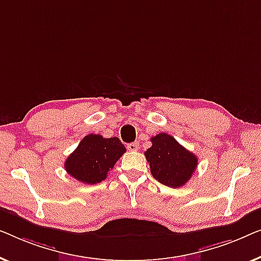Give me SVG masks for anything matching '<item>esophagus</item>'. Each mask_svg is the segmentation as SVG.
I'll return each mask as SVG.
<instances>
[{"mask_svg":"<svg viewBox=\"0 0 261 261\" xmlns=\"http://www.w3.org/2000/svg\"><path fill=\"white\" fill-rule=\"evenodd\" d=\"M127 149H129L130 151H137V150L139 149V143L138 142L129 143V144H127Z\"/></svg>","mask_w":261,"mask_h":261,"instance_id":"34e87169","label":"esophagus"}]
</instances>
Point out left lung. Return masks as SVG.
<instances>
[{
  "label": "left lung",
  "instance_id": "left-lung-1",
  "mask_svg": "<svg viewBox=\"0 0 261 261\" xmlns=\"http://www.w3.org/2000/svg\"><path fill=\"white\" fill-rule=\"evenodd\" d=\"M152 145L144 155L157 181L170 188L185 186L197 167V157L172 136L161 132L151 137Z\"/></svg>",
  "mask_w": 261,
  "mask_h": 261
}]
</instances>
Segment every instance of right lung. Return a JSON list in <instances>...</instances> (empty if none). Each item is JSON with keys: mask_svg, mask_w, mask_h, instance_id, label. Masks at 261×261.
I'll return each mask as SVG.
<instances>
[{"mask_svg": "<svg viewBox=\"0 0 261 261\" xmlns=\"http://www.w3.org/2000/svg\"><path fill=\"white\" fill-rule=\"evenodd\" d=\"M125 151V146L118 137L104 138L100 135L90 134L67 157L65 169L73 178L95 185L104 181Z\"/></svg>", "mask_w": 261, "mask_h": 261, "instance_id": "add662e5", "label": "right lung"}]
</instances>
